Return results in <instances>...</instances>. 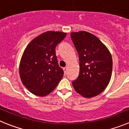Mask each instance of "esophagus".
I'll return each instance as SVG.
<instances>
[{
    "label": "esophagus",
    "mask_w": 129,
    "mask_h": 129,
    "mask_svg": "<svg viewBox=\"0 0 129 129\" xmlns=\"http://www.w3.org/2000/svg\"><path fill=\"white\" fill-rule=\"evenodd\" d=\"M67 67H64V68H63V70H64L65 74H66V73H67Z\"/></svg>",
    "instance_id": "obj_1"
}]
</instances>
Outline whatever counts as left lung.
<instances>
[{"label":"left lung","mask_w":129,"mask_h":129,"mask_svg":"<svg viewBox=\"0 0 129 129\" xmlns=\"http://www.w3.org/2000/svg\"><path fill=\"white\" fill-rule=\"evenodd\" d=\"M71 38L80 61V73L72 82L73 87L83 97L97 96L105 90L111 80V53L98 38L86 31L71 33Z\"/></svg>","instance_id":"left-lung-1"}]
</instances>
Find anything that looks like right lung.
I'll return each mask as SVG.
<instances>
[{"label": "right lung", "instance_id": "1", "mask_svg": "<svg viewBox=\"0 0 129 129\" xmlns=\"http://www.w3.org/2000/svg\"><path fill=\"white\" fill-rule=\"evenodd\" d=\"M66 33L47 31L33 39L24 50L20 63V76L31 93L45 96L53 91L63 76L55 47Z\"/></svg>", "mask_w": 129, "mask_h": 129}]
</instances>
